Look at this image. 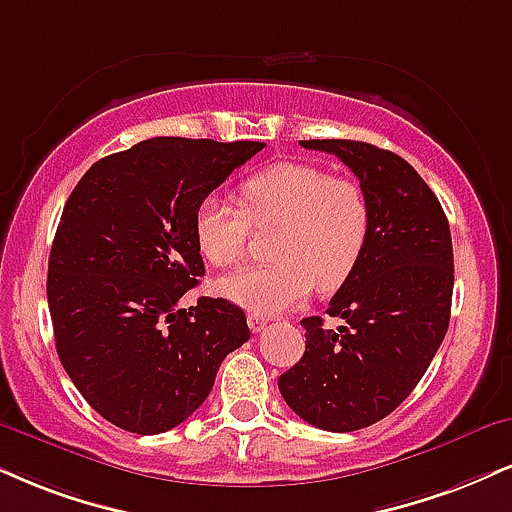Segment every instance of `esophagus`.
Listing matches in <instances>:
<instances>
[{"mask_svg": "<svg viewBox=\"0 0 512 512\" xmlns=\"http://www.w3.org/2000/svg\"><path fill=\"white\" fill-rule=\"evenodd\" d=\"M267 322H269L267 317H262V315H255V312H250V315H248V324H250L252 334H260V331L264 329V326H267Z\"/></svg>", "mask_w": 512, "mask_h": 512, "instance_id": "1", "label": "esophagus"}]
</instances>
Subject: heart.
<instances>
[{
    "instance_id": "1",
    "label": "heart",
    "mask_w": 512,
    "mask_h": 512,
    "mask_svg": "<svg viewBox=\"0 0 512 512\" xmlns=\"http://www.w3.org/2000/svg\"><path fill=\"white\" fill-rule=\"evenodd\" d=\"M243 209L219 195L200 200L193 236L212 267H236L248 255L252 229H279L272 267L243 269L219 281V293L255 315L303 303L312 288L329 293L348 281L367 248L372 207L360 183L322 166L279 162L245 178Z\"/></svg>"
}]
</instances>
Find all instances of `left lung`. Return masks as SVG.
I'll list each match as a JSON object with an SVG mask.
<instances>
[{"label":"left lung","mask_w":512,"mask_h":512,"mask_svg":"<svg viewBox=\"0 0 512 512\" xmlns=\"http://www.w3.org/2000/svg\"><path fill=\"white\" fill-rule=\"evenodd\" d=\"M336 155L372 207L367 248L326 315L305 317V355L279 377L295 415L326 432L384 420L434 360L453 298V243L439 197L396 152L360 140H300Z\"/></svg>","instance_id":"1"}]
</instances>
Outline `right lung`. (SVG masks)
I'll return each mask as SVG.
<instances>
[{
  "mask_svg": "<svg viewBox=\"0 0 512 512\" xmlns=\"http://www.w3.org/2000/svg\"><path fill=\"white\" fill-rule=\"evenodd\" d=\"M262 147L150 138L92 164L66 200L47 269L54 341L80 396L119 429L188 420L250 338L238 305L181 298L205 274L195 207Z\"/></svg>",
  "mask_w": 512,
  "mask_h": 512,
  "instance_id": "1",
  "label": "right lung"
}]
</instances>
